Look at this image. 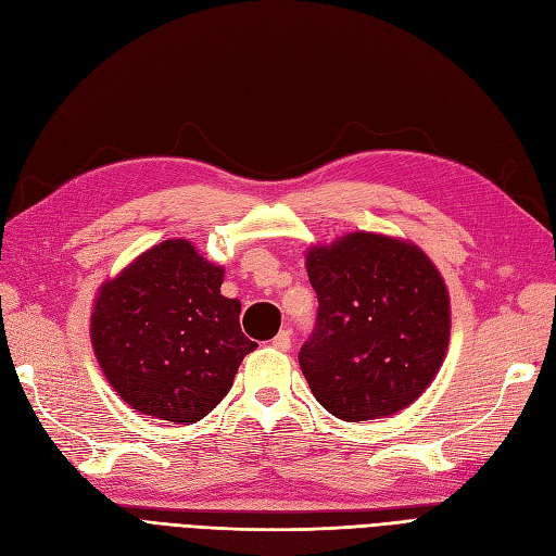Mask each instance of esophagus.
Listing matches in <instances>:
<instances>
[{
  "instance_id": "esophagus-1",
  "label": "esophagus",
  "mask_w": 556,
  "mask_h": 556,
  "mask_svg": "<svg viewBox=\"0 0 556 556\" xmlns=\"http://www.w3.org/2000/svg\"><path fill=\"white\" fill-rule=\"evenodd\" d=\"M271 345H274L276 350H280V352H288V350L292 348V333H290L288 329L278 331V336L271 341Z\"/></svg>"
}]
</instances>
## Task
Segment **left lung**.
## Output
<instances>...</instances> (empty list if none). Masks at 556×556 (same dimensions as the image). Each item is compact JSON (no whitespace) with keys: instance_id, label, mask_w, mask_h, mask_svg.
Here are the masks:
<instances>
[{"instance_id":"8db88e82","label":"left lung","mask_w":556,"mask_h":556,"mask_svg":"<svg viewBox=\"0 0 556 556\" xmlns=\"http://www.w3.org/2000/svg\"><path fill=\"white\" fill-rule=\"evenodd\" d=\"M317 325L299 352L313 396L343 422L408 408L439 374L450 343V294L413 241L352 231L311 245Z\"/></svg>"}]
</instances>
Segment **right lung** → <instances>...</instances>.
I'll return each mask as SVG.
<instances>
[{
  "label": "right lung",
  "mask_w": 556,
  "mask_h": 556,
  "mask_svg": "<svg viewBox=\"0 0 556 556\" xmlns=\"http://www.w3.org/2000/svg\"><path fill=\"white\" fill-rule=\"evenodd\" d=\"M225 266L188 239L129 262L94 299L90 339L113 392L141 415L192 425L231 390L248 352L241 301L220 294Z\"/></svg>",
  "instance_id": "add662e5"
}]
</instances>
